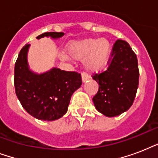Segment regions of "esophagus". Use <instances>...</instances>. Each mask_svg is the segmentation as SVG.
<instances>
[{
    "label": "esophagus",
    "mask_w": 158,
    "mask_h": 158,
    "mask_svg": "<svg viewBox=\"0 0 158 158\" xmlns=\"http://www.w3.org/2000/svg\"><path fill=\"white\" fill-rule=\"evenodd\" d=\"M81 77H82V82H83L84 84L87 81V80H88V79H89V75H88L87 74H85V73H82Z\"/></svg>",
    "instance_id": "esophagus-1"
}]
</instances>
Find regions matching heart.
Listing matches in <instances>:
<instances>
[{
	"label": "heart",
	"instance_id": "obj_1",
	"mask_svg": "<svg viewBox=\"0 0 158 158\" xmlns=\"http://www.w3.org/2000/svg\"><path fill=\"white\" fill-rule=\"evenodd\" d=\"M67 54L76 60H84L85 69L89 72H98L107 64L111 52V45L106 38H87L72 42L68 45ZM63 60H67L64 54Z\"/></svg>",
	"mask_w": 158,
	"mask_h": 158
}]
</instances>
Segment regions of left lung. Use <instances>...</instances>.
Wrapping results in <instances>:
<instances>
[{"mask_svg":"<svg viewBox=\"0 0 158 158\" xmlns=\"http://www.w3.org/2000/svg\"><path fill=\"white\" fill-rule=\"evenodd\" d=\"M110 56L107 69L93 77L99 85L93 101L99 112L114 117L132 106L139 86V71L137 56L127 42L116 41Z\"/></svg>","mask_w":158,"mask_h":158,"instance_id":"8db88e82","label":"left lung"}]
</instances>
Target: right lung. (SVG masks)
I'll return each instance as SVG.
<instances>
[{
    "instance_id": "obj_1",
    "label": "right lung",
    "mask_w": 158,
    "mask_h": 158,
    "mask_svg": "<svg viewBox=\"0 0 158 158\" xmlns=\"http://www.w3.org/2000/svg\"><path fill=\"white\" fill-rule=\"evenodd\" d=\"M64 33L49 32L37 38L58 39ZM30 44H26L19 54L15 65V89L21 105L36 119L52 121L67 112L72 94L82 84L80 74L64 71L53 67L38 74L30 69L28 52Z\"/></svg>"
}]
</instances>
